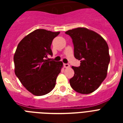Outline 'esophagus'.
<instances>
[{
    "label": "esophagus",
    "instance_id": "1",
    "mask_svg": "<svg viewBox=\"0 0 123 123\" xmlns=\"http://www.w3.org/2000/svg\"><path fill=\"white\" fill-rule=\"evenodd\" d=\"M64 67L66 68H68L70 67L69 64H64Z\"/></svg>",
    "mask_w": 123,
    "mask_h": 123
}]
</instances>
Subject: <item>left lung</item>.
<instances>
[{"label": "left lung", "instance_id": "obj_1", "mask_svg": "<svg viewBox=\"0 0 123 123\" xmlns=\"http://www.w3.org/2000/svg\"><path fill=\"white\" fill-rule=\"evenodd\" d=\"M74 45V56L80 61L79 67L72 66L75 75L69 80L73 89L81 94H90L99 87L107 75L110 62L107 42L96 32L78 27L65 32Z\"/></svg>", "mask_w": 123, "mask_h": 123}]
</instances>
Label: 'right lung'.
<instances>
[{"instance_id": "obj_1", "label": "right lung", "mask_w": 123, "mask_h": 123, "mask_svg": "<svg viewBox=\"0 0 123 123\" xmlns=\"http://www.w3.org/2000/svg\"><path fill=\"white\" fill-rule=\"evenodd\" d=\"M60 32L36 29L24 37L14 55V73L27 91L35 96L52 91L61 73L62 61H48L52 55L51 44Z\"/></svg>"}]
</instances>
